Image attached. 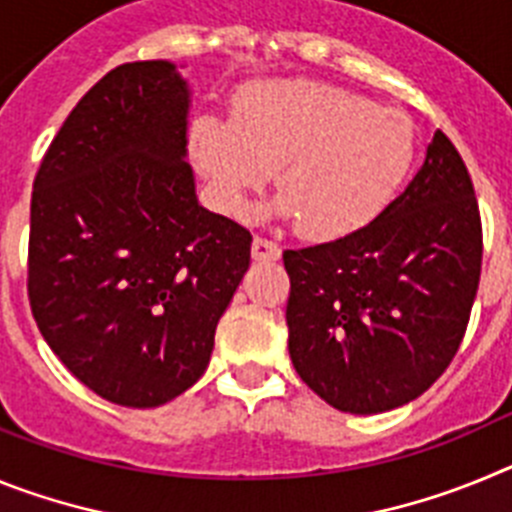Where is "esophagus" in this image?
<instances>
[{"mask_svg":"<svg viewBox=\"0 0 512 512\" xmlns=\"http://www.w3.org/2000/svg\"><path fill=\"white\" fill-rule=\"evenodd\" d=\"M251 256L253 261H277L282 256V248L277 246L274 241H266V238H253L251 243Z\"/></svg>","mask_w":512,"mask_h":512,"instance_id":"34e87169","label":"esophagus"}]
</instances>
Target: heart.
I'll list each match as a JSON object with an SVG mask.
<instances>
[{
	"label": "heart",
	"mask_w": 512,
	"mask_h": 512,
	"mask_svg": "<svg viewBox=\"0 0 512 512\" xmlns=\"http://www.w3.org/2000/svg\"><path fill=\"white\" fill-rule=\"evenodd\" d=\"M415 148L405 112L310 79L251 84L233 117L200 115L189 128V156L220 210L238 215L277 169L269 210L315 241L372 225L408 182Z\"/></svg>",
	"instance_id": "1"
}]
</instances>
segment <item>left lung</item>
<instances>
[{"instance_id": "left-lung-1", "label": "left lung", "mask_w": 512, "mask_h": 512, "mask_svg": "<svg viewBox=\"0 0 512 512\" xmlns=\"http://www.w3.org/2000/svg\"><path fill=\"white\" fill-rule=\"evenodd\" d=\"M289 356L341 413L423 395L464 338L482 269L472 179L441 130L405 192L364 230L284 251Z\"/></svg>"}]
</instances>
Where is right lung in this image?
<instances>
[{
    "label": "right lung",
    "mask_w": 512,
    "mask_h": 512,
    "mask_svg": "<svg viewBox=\"0 0 512 512\" xmlns=\"http://www.w3.org/2000/svg\"><path fill=\"white\" fill-rule=\"evenodd\" d=\"M189 104L171 61L122 63L79 99L33 184V318L122 408H158L205 374L251 261V233L197 202Z\"/></svg>",
    "instance_id": "add662e5"
}]
</instances>
